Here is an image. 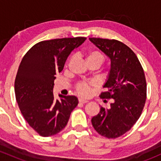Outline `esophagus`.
<instances>
[{
	"label": "esophagus",
	"instance_id": "obj_1",
	"mask_svg": "<svg viewBox=\"0 0 161 161\" xmlns=\"http://www.w3.org/2000/svg\"><path fill=\"white\" fill-rule=\"evenodd\" d=\"M79 103H87V102H88V100H83V99H79Z\"/></svg>",
	"mask_w": 161,
	"mask_h": 161
}]
</instances>
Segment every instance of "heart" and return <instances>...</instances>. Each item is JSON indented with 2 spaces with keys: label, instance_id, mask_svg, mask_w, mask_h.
<instances>
[{
  "label": "heart",
  "instance_id": "1",
  "mask_svg": "<svg viewBox=\"0 0 161 161\" xmlns=\"http://www.w3.org/2000/svg\"><path fill=\"white\" fill-rule=\"evenodd\" d=\"M85 61L86 64H96L97 67H100L104 61V56L99 50H92L86 54ZM91 86H93V84L84 82H79L76 86V91H77L78 94H79L80 96L87 97L88 95H90L91 92Z\"/></svg>",
  "mask_w": 161,
  "mask_h": 161
}]
</instances>
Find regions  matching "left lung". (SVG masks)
I'll use <instances>...</instances> for the list:
<instances>
[{
	"label": "left lung",
	"mask_w": 161,
	"mask_h": 161,
	"mask_svg": "<svg viewBox=\"0 0 161 161\" xmlns=\"http://www.w3.org/2000/svg\"><path fill=\"white\" fill-rule=\"evenodd\" d=\"M89 39L111 61L103 86L106 91L100 97L112 99L111 107L100 106L91 122L99 134L115 139L130 130L142 114L147 99L145 74L136 53L125 44L115 40Z\"/></svg>",
	"instance_id": "1"
}]
</instances>
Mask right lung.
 I'll return each mask as SVG.
<instances>
[{
  "instance_id": "right-lung-1",
  "label": "right lung",
  "mask_w": 161,
  "mask_h": 161,
  "mask_svg": "<svg viewBox=\"0 0 161 161\" xmlns=\"http://www.w3.org/2000/svg\"><path fill=\"white\" fill-rule=\"evenodd\" d=\"M85 37L45 40L34 45L22 58L14 82L15 98L25 121L43 137L60 132L68 124L79 100L75 96L53 94L55 76L63 70L73 50Z\"/></svg>"
}]
</instances>
